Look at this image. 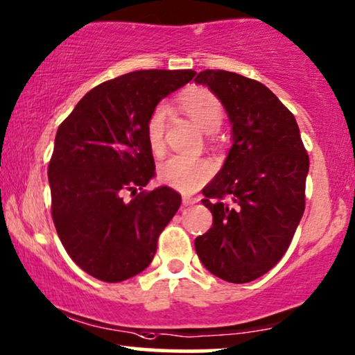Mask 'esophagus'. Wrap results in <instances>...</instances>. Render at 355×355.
<instances>
[{"mask_svg": "<svg viewBox=\"0 0 355 355\" xmlns=\"http://www.w3.org/2000/svg\"><path fill=\"white\" fill-rule=\"evenodd\" d=\"M199 202V199H192V197H182V205L187 207V205H194Z\"/></svg>", "mask_w": 355, "mask_h": 355, "instance_id": "esophagus-1", "label": "esophagus"}]
</instances>
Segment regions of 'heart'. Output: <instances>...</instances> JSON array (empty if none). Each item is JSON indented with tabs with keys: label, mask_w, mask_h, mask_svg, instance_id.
<instances>
[{
	"label": "heart",
	"mask_w": 355,
	"mask_h": 355,
	"mask_svg": "<svg viewBox=\"0 0 355 355\" xmlns=\"http://www.w3.org/2000/svg\"><path fill=\"white\" fill-rule=\"evenodd\" d=\"M179 105L204 132H215L222 125L223 107L217 96L204 87H194L179 96ZM168 109L156 105L146 121V140L153 153H161L164 148V125ZM214 173V166L204 158L174 155L161 163L158 179L178 191L189 192L202 186Z\"/></svg>",
	"instance_id": "heart-1"
}]
</instances>
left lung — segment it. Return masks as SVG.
<instances>
[{
	"label": "left lung",
	"mask_w": 355,
	"mask_h": 355,
	"mask_svg": "<svg viewBox=\"0 0 355 355\" xmlns=\"http://www.w3.org/2000/svg\"><path fill=\"white\" fill-rule=\"evenodd\" d=\"M196 83L217 96L232 123V148L202 191L214 225L196 238V251L214 275L246 284L287 251L305 210L310 159L293 114L262 83L223 70L200 71Z\"/></svg>",
	"instance_id": "1"
}]
</instances>
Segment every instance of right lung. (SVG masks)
Wrapping results in <instances>:
<instances>
[{"label": "right lung", "instance_id": "add662e5", "mask_svg": "<svg viewBox=\"0 0 355 355\" xmlns=\"http://www.w3.org/2000/svg\"><path fill=\"white\" fill-rule=\"evenodd\" d=\"M192 70H140L105 81L58 127L49 164L58 238L86 274L122 282L150 266L159 233L181 196L155 178L146 121L161 99L187 85ZM125 191L137 195L123 199Z\"/></svg>", "mask_w": 355, "mask_h": 355}]
</instances>
